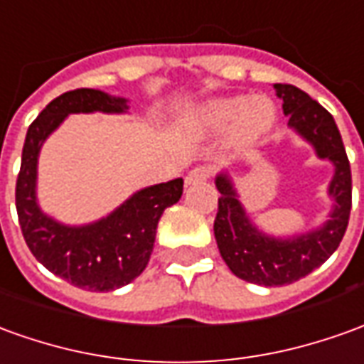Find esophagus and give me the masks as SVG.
Segmentation results:
<instances>
[{"label": "esophagus", "mask_w": 364, "mask_h": 364, "mask_svg": "<svg viewBox=\"0 0 364 364\" xmlns=\"http://www.w3.org/2000/svg\"><path fill=\"white\" fill-rule=\"evenodd\" d=\"M212 176V170L208 166H196L192 168L186 174V184L192 186V184H198V182H206L208 178Z\"/></svg>", "instance_id": "1"}]
</instances>
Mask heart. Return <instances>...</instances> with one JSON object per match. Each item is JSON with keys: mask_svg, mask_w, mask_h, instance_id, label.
Here are the masks:
<instances>
[{"mask_svg": "<svg viewBox=\"0 0 364 364\" xmlns=\"http://www.w3.org/2000/svg\"><path fill=\"white\" fill-rule=\"evenodd\" d=\"M275 120V107L265 97H230L212 101L204 109V122L212 129H225L234 122L235 142H254L267 132Z\"/></svg>", "mask_w": 364, "mask_h": 364, "instance_id": "heart-1", "label": "heart"}]
</instances>
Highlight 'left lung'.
<instances>
[{
	"label": "left lung",
	"mask_w": 364,
	"mask_h": 364,
	"mask_svg": "<svg viewBox=\"0 0 364 364\" xmlns=\"http://www.w3.org/2000/svg\"><path fill=\"white\" fill-rule=\"evenodd\" d=\"M273 87L277 97L283 99V112L289 117V127L309 140L321 158H329L335 164L329 194L337 204L329 222L317 232L293 240H275L250 224L228 176L220 174L215 178L220 198L214 234L220 254L230 272L240 279L265 287L297 282L329 259L347 232L353 198L349 158L329 110L293 85L277 82Z\"/></svg>",
	"instance_id": "obj_1"
}]
</instances>
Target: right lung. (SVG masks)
Masks as SVG:
<instances>
[{"label": "right lung", "instance_id": "add662e5", "mask_svg": "<svg viewBox=\"0 0 364 364\" xmlns=\"http://www.w3.org/2000/svg\"><path fill=\"white\" fill-rule=\"evenodd\" d=\"M124 99L95 89H75L53 99L29 124L15 184V208L25 244L37 262L61 279L87 291H112L144 272L154 247L162 212L182 196L184 180L144 188L109 218L69 228L41 214L35 202L37 154L43 140L71 112H124Z\"/></svg>", "mask_w": 364, "mask_h": 364}]
</instances>
